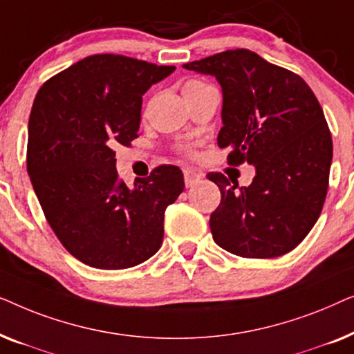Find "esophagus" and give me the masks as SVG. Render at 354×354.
Returning <instances> with one entry per match:
<instances>
[{
  "mask_svg": "<svg viewBox=\"0 0 354 354\" xmlns=\"http://www.w3.org/2000/svg\"><path fill=\"white\" fill-rule=\"evenodd\" d=\"M183 178H185L187 187H193L196 182L201 180L203 176L200 172H195V171H190V169H187V171H183Z\"/></svg>",
  "mask_w": 354,
  "mask_h": 354,
  "instance_id": "34e87169",
  "label": "esophagus"
}]
</instances>
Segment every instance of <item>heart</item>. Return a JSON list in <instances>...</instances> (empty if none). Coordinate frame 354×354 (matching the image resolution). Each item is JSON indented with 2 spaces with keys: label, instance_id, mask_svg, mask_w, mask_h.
I'll list each match as a JSON object with an SVG mask.
<instances>
[{
  "label": "heart",
  "instance_id": "heart-1",
  "mask_svg": "<svg viewBox=\"0 0 354 354\" xmlns=\"http://www.w3.org/2000/svg\"><path fill=\"white\" fill-rule=\"evenodd\" d=\"M205 84H203V82H200V80H188L185 85H183V91H190V90H195V88H198V86H203ZM183 149H187V148H183Z\"/></svg>",
  "mask_w": 354,
  "mask_h": 354
}]
</instances>
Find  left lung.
<instances>
[{
  "instance_id": "1",
  "label": "left lung",
  "mask_w": 354,
  "mask_h": 354,
  "mask_svg": "<svg viewBox=\"0 0 354 354\" xmlns=\"http://www.w3.org/2000/svg\"><path fill=\"white\" fill-rule=\"evenodd\" d=\"M183 67L214 75L222 86L217 145L230 149L227 162L256 167L251 185L240 190L224 174H207L222 196L209 219L212 239L243 258L297 248L321 216L333 153L316 95L298 74L245 48Z\"/></svg>"
}]
</instances>
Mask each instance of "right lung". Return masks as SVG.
<instances>
[{
  "label": "right lung",
  "instance_id": "1",
  "mask_svg": "<svg viewBox=\"0 0 354 354\" xmlns=\"http://www.w3.org/2000/svg\"><path fill=\"white\" fill-rule=\"evenodd\" d=\"M176 71L120 55H93L46 80L28 119L27 172L62 246L96 269L133 268L161 248L164 211L185 188L162 164L129 188L115 145L138 137L142 96Z\"/></svg>",
  "mask_w": 354,
  "mask_h": 354
}]
</instances>
